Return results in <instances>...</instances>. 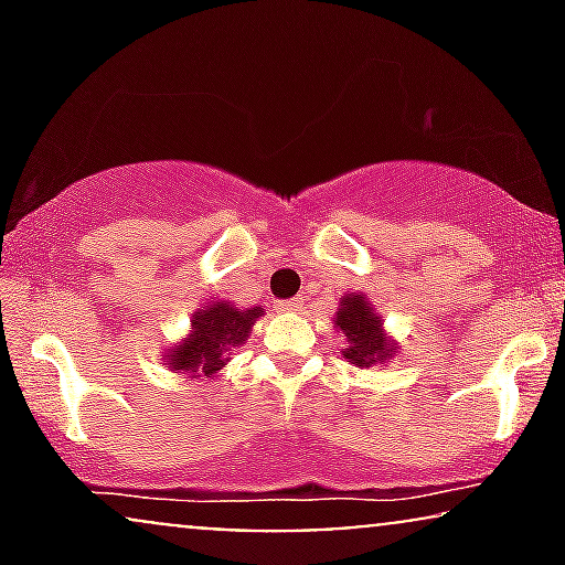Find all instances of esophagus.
<instances>
[{"instance_id":"34e87169","label":"esophagus","mask_w":565,"mask_h":565,"mask_svg":"<svg viewBox=\"0 0 565 565\" xmlns=\"http://www.w3.org/2000/svg\"><path fill=\"white\" fill-rule=\"evenodd\" d=\"M302 308H305L302 297H289V300H278L276 302L278 313H297V310H302Z\"/></svg>"}]
</instances>
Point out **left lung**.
<instances>
[{
	"label": "left lung",
	"mask_w": 565,
	"mask_h": 565,
	"mask_svg": "<svg viewBox=\"0 0 565 565\" xmlns=\"http://www.w3.org/2000/svg\"><path fill=\"white\" fill-rule=\"evenodd\" d=\"M337 329L348 337V348L342 355L350 359L355 366H372L393 359L395 348L385 340L380 329V319L369 308L366 297L350 295L342 300V308L337 310Z\"/></svg>",
	"instance_id": "8db88e82"
}]
</instances>
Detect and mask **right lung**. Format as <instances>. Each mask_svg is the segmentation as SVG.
I'll list each match as a JSON object with an SVG mask.
<instances>
[{
	"label": "right lung",
	"mask_w": 565,
	"mask_h": 565,
	"mask_svg": "<svg viewBox=\"0 0 565 565\" xmlns=\"http://www.w3.org/2000/svg\"><path fill=\"white\" fill-rule=\"evenodd\" d=\"M263 316L260 308H231L228 302L210 305L193 316V329L188 340L170 350L172 372L191 374V377H210L225 366V350L242 345L249 334L252 323Z\"/></svg>",
	"instance_id": "obj_1"
}]
</instances>
